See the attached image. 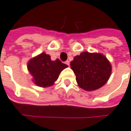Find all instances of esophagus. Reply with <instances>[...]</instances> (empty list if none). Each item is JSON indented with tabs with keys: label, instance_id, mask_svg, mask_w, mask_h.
I'll return each instance as SVG.
<instances>
[{
	"label": "esophagus",
	"instance_id": "1",
	"mask_svg": "<svg viewBox=\"0 0 131 131\" xmlns=\"http://www.w3.org/2000/svg\"><path fill=\"white\" fill-rule=\"evenodd\" d=\"M65 64L67 66H70V61H65Z\"/></svg>",
	"mask_w": 131,
	"mask_h": 131
}]
</instances>
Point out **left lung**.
I'll return each mask as SVG.
<instances>
[{
    "label": "left lung",
    "instance_id": "8db88e82",
    "mask_svg": "<svg viewBox=\"0 0 131 131\" xmlns=\"http://www.w3.org/2000/svg\"><path fill=\"white\" fill-rule=\"evenodd\" d=\"M79 87L87 91L102 87L110 78L112 66L106 57L98 53L83 52L70 63Z\"/></svg>",
    "mask_w": 131,
    "mask_h": 131
}]
</instances>
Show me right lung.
I'll return each mask as SVG.
<instances>
[{"instance_id":"1","label":"right lung","mask_w":131,"mask_h":131,"mask_svg":"<svg viewBox=\"0 0 131 131\" xmlns=\"http://www.w3.org/2000/svg\"><path fill=\"white\" fill-rule=\"evenodd\" d=\"M68 66L57 59L52 61L51 57L45 52L31 59L27 63V69L33 77L32 81L39 87L53 85L64 69Z\"/></svg>"}]
</instances>
